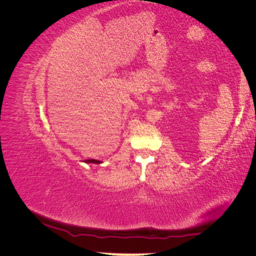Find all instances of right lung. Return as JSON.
<instances>
[{"label": "right lung", "instance_id": "right-lung-1", "mask_svg": "<svg viewBox=\"0 0 256 256\" xmlns=\"http://www.w3.org/2000/svg\"><path fill=\"white\" fill-rule=\"evenodd\" d=\"M85 162H90V164H100V161L99 160H95V159H86L85 160Z\"/></svg>", "mask_w": 256, "mask_h": 256}]
</instances>
